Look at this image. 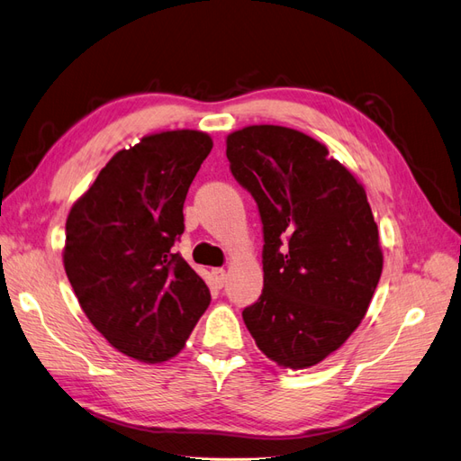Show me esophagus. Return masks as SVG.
Instances as JSON below:
<instances>
[{
    "label": "esophagus",
    "instance_id": "esophagus-1",
    "mask_svg": "<svg viewBox=\"0 0 461 461\" xmlns=\"http://www.w3.org/2000/svg\"><path fill=\"white\" fill-rule=\"evenodd\" d=\"M211 276H213V279H215V283L219 285V287H222V285L227 283V271L222 269V267H215L213 271H211Z\"/></svg>",
    "mask_w": 461,
    "mask_h": 461
}]
</instances>
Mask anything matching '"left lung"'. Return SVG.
<instances>
[{
  "instance_id": "left-lung-1",
  "label": "left lung",
  "mask_w": 461,
  "mask_h": 461,
  "mask_svg": "<svg viewBox=\"0 0 461 461\" xmlns=\"http://www.w3.org/2000/svg\"><path fill=\"white\" fill-rule=\"evenodd\" d=\"M227 158L264 222V291L246 328L279 366H314L358 328L382 276L365 185L326 145L273 123L229 133Z\"/></svg>"
}]
</instances>
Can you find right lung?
<instances>
[{"mask_svg":"<svg viewBox=\"0 0 461 461\" xmlns=\"http://www.w3.org/2000/svg\"><path fill=\"white\" fill-rule=\"evenodd\" d=\"M213 140L168 130L122 149L73 203L64 267L85 316L116 351L147 365L176 357L211 294L182 256L184 202Z\"/></svg>","mask_w":461,"mask_h":461,"instance_id":"1","label":"right lung"}]
</instances>
